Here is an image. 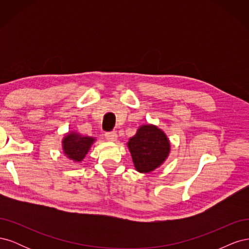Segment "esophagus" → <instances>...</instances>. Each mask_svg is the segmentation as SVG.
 <instances>
[{"instance_id": "1", "label": "esophagus", "mask_w": 249, "mask_h": 249, "mask_svg": "<svg viewBox=\"0 0 249 249\" xmlns=\"http://www.w3.org/2000/svg\"><path fill=\"white\" fill-rule=\"evenodd\" d=\"M105 136H106V139L109 141H116V139H117V134L115 131L107 132L106 134H105Z\"/></svg>"}]
</instances>
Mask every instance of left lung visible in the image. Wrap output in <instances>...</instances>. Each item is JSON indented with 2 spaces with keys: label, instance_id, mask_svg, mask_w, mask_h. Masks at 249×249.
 I'll return each mask as SVG.
<instances>
[{
  "label": "left lung",
  "instance_id": "left-lung-1",
  "mask_svg": "<svg viewBox=\"0 0 249 249\" xmlns=\"http://www.w3.org/2000/svg\"><path fill=\"white\" fill-rule=\"evenodd\" d=\"M134 166L146 173L155 170L167 159L170 143L165 133L153 124L141 125L127 142Z\"/></svg>",
  "mask_w": 249,
  "mask_h": 249
}]
</instances>
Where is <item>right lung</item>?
Here are the masks:
<instances>
[{"label": "right lung", "mask_w": 249, "mask_h": 249, "mask_svg": "<svg viewBox=\"0 0 249 249\" xmlns=\"http://www.w3.org/2000/svg\"><path fill=\"white\" fill-rule=\"evenodd\" d=\"M95 141L93 137L82 136L79 133H69L62 140L63 152L74 162H81Z\"/></svg>", "instance_id": "1"}]
</instances>
